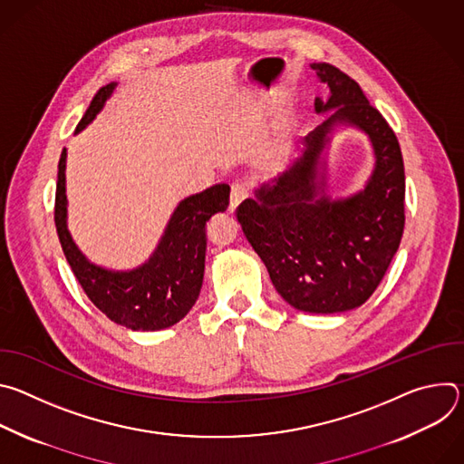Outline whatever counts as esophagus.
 <instances>
[{
    "label": "esophagus",
    "instance_id": "34e87169",
    "mask_svg": "<svg viewBox=\"0 0 464 464\" xmlns=\"http://www.w3.org/2000/svg\"><path fill=\"white\" fill-rule=\"evenodd\" d=\"M247 198V188L244 183H233L231 185V198H229V211L235 213L238 206Z\"/></svg>",
    "mask_w": 464,
    "mask_h": 464
}]
</instances>
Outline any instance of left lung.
Returning a JSON list of instances; mask_svg holds the SVG:
<instances>
[{"label":"left lung","mask_w":464,"mask_h":464,"mask_svg":"<svg viewBox=\"0 0 464 464\" xmlns=\"http://www.w3.org/2000/svg\"><path fill=\"white\" fill-rule=\"evenodd\" d=\"M312 70L328 88L326 99L315 97V111L334 113L303 140L279 178L240 204L237 218L290 306L336 314L372 295L399 249L406 176L399 140L358 82L324 62ZM338 123L364 131L375 167L362 191L334 201L325 194V150Z\"/></svg>","instance_id":"1"}]
</instances>
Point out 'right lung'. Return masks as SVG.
Returning <instances> with one entry per match:
<instances>
[{"label":"right lung","instance_id":"obj_1","mask_svg":"<svg viewBox=\"0 0 464 464\" xmlns=\"http://www.w3.org/2000/svg\"><path fill=\"white\" fill-rule=\"evenodd\" d=\"M117 82L102 86L75 134L82 131L104 108ZM65 160L58 161L54 198V224L65 258L92 303L113 323L130 330H161L181 321L194 306L204 283L206 226L229 206V185L218 183L192 194L174 209L154 253L134 270H110L93 264L75 244L68 229V196H65Z\"/></svg>","mask_w":464,"mask_h":464}]
</instances>
